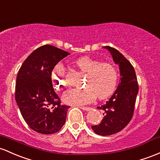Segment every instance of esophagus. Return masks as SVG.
Returning <instances> with one entry per match:
<instances>
[{
	"label": "esophagus",
	"mask_w": 160,
	"mask_h": 160,
	"mask_svg": "<svg viewBox=\"0 0 160 160\" xmlns=\"http://www.w3.org/2000/svg\"><path fill=\"white\" fill-rule=\"evenodd\" d=\"M80 108H81L82 110H84V111H90V110L92 109V108H90V107H83V106L80 107Z\"/></svg>",
	"instance_id": "34e87169"
}]
</instances>
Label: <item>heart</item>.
<instances>
[{
  "label": "heart",
  "instance_id": "b5f03b06",
  "mask_svg": "<svg viewBox=\"0 0 160 160\" xmlns=\"http://www.w3.org/2000/svg\"><path fill=\"white\" fill-rule=\"evenodd\" d=\"M80 71L87 73L83 89H71L64 92L62 99L67 104L87 105L98 96L100 99L108 97L115 91L118 81V73L113 64L100 62L91 58H80L75 62ZM52 81L57 90H62L68 86L64 68L61 64L54 66L52 72Z\"/></svg>",
  "mask_w": 160,
  "mask_h": 160
}]
</instances>
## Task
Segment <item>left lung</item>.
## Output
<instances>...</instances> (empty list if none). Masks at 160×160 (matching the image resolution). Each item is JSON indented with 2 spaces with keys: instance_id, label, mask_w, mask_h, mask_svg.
I'll return each mask as SVG.
<instances>
[{
  "instance_id": "1",
  "label": "left lung",
  "mask_w": 160,
  "mask_h": 160,
  "mask_svg": "<svg viewBox=\"0 0 160 160\" xmlns=\"http://www.w3.org/2000/svg\"><path fill=\"white\" fill-rule=\"evenodd\" d=\"M103 48L109 51L114 62L119 65L121 75L118 87L109 100L97 107L104 111L102 120L100 124L92 126L96 134L108 136L122 131L131 120L139 88L134 67L128 59L117 49L110 46Z\"/></svg>"
}]
</instances>
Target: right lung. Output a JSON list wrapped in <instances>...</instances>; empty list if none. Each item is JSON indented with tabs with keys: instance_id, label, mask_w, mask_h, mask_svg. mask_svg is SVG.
Wrapping results in <instances>:
<instances>
[{
	"instance_id": "obj_1",
	"label": "right lung",
	"mask_w": 160,
	"mask_h": 160,
	"mask_svg": "<svg viewBox=\"0 0 160 160\" xmlns=\"http://www.w3.org/2000/svg\"><path fill=\"white\" fill-rule=\"evenodd\" d=\"M69 54L52 45H42L30 54L19 70L16 102L29 127L40 134L58 132L66 122L69 106L61 105L51 76L54 66Z\"/></svg>"
}]
</instances>
